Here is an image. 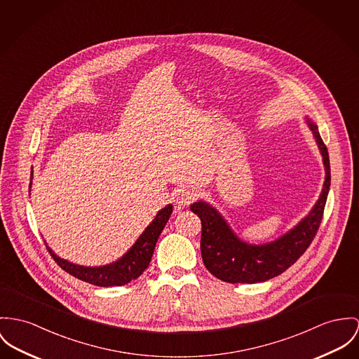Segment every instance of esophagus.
I'll return each mask as SVG.
<instances>
[{"label": "esophagus", "mask_w": 359, "mask_h": 359, "mask_svg": "<svg viewBox=\"0 0 359 359\" xmlns=\"http://www.w3.org/2000/svg\"><path fill=\"white\" fill-rule=\"evenodd\" d=\"M194 199H195V193L190 189L182 187V189L176 190V193H175V203L177 208L189 206Z\"/></svg>", "instance_id": "esophagus-1"}]
</instances>
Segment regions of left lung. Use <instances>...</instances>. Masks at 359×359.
I'll return each mask as SVG.
<instances>
[{"instance_id": "left-lung-1", "label": "left lung", "mask_w": 359, "mask_h": 359, "mask_svg": "<svg viewBox=\"0 0 359 359\" xmlns=\"http://www.w3.org/2000/svg\"><path fill=\"white\" fill-rule=\"evenodd\" d=\"M324 157L325 183L323 194L311 213L283 238L269 245L252 246L238 239L220 215L205 202L191 205L202 222L201 252L206 269L226 283H259L278 276L294 265L311 245L324 216L331 186V166L328 149L320 137L316 124L309 123Z\"/></svg>"}]
</instances>
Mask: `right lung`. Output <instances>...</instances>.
<instances>
[{"label":"right lung","instance_id":"right-lung-1","mask_svg":"<svg viewBox=\"0 0 359 359\" xmlns=\"http://www.w3.org/2000/svg\"><path fill=\"white\" fill-rule=\"evenodd\" d=\"M31 186V183H29ZM172 215V205H168L165 209L158 212L153 222L144 229L140 235L137 243L133 248L117 262H113L107 266L100 268H84L79 265H74L58 258L50 248L46 246L50 255L53 257L55 264L69 273L82 281L98 285V287H113V285H124L130 281L138 278L149 266L150 259L153 257V251L156 243Z\"/></svg>","mask_w":359,"mask_h":359}]
</instances>
